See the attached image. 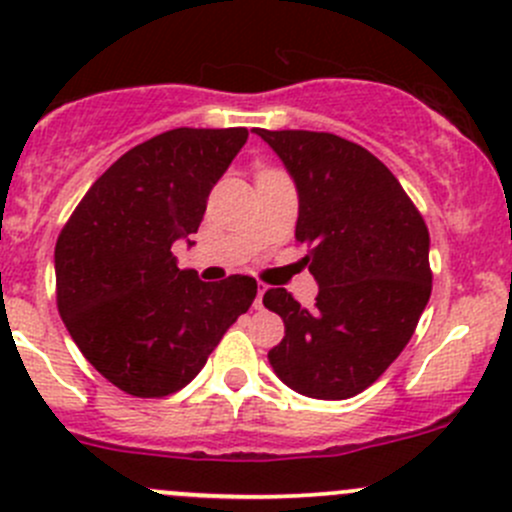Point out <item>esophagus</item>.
<instances>
[{
    "label": "esophagus",
    "instance_id": "obj_1",
    "mask_svg": "<svg viewBox=\"0 0 512 512\" xmlns=\"http://www.w3.org/2000/svg\"><path fill=\"white\" fill-rule=\"evenodd\" d=\"M265 292H267V287H265V285H260V287H257V297H255V309H262V307H265V304H262V297H265Z\"/></svg>",
    "mask_w": 512,
    "mask_h": 512
}]
</instances>
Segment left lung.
<instances>
[{
	"instance_id": "obj_1",
	"label": "left lung",
	"mask_w": 512,
	"mask_h": 512,
	"mask_svg": "<svg viewBox=\"0 0 512 512\" xmlns=\"http://www.w3.org/2000/svg\"><path fill=\"white\" fill-rule=\"evenodd\" d=\"M255 133L294 178V237L309 247L304 262L319 282L312 309L285 287L267 289L262 302L285 322L267 356L289 389L349 399L414 337L433 287L428 227L394 173L359 143L319 131Z\"/></svg>"
}]
</instances>
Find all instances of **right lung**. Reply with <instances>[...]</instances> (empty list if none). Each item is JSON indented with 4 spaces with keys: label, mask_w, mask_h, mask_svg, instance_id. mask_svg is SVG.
Listing matches in <instances>:
<instances>
[{
    "label": "right lung",
    "mask_w": 512,
    "mask_h": 512,
    "mask_svg": "<svg viewBox=\"0 0 512 512\" xmlns=\"http://www.w3.org/2000/svg\"><path fill=\"white\" fill-rule=\"evenodd\" d=\"M247 128H173L123 153L81 198L54 250L56 307L81 354L138 399L198 376L250 309L257 282L178 270L175 240L198 232L213 185Z\"/></svg>",
    "instance_id": "1"
}]
</instances>
